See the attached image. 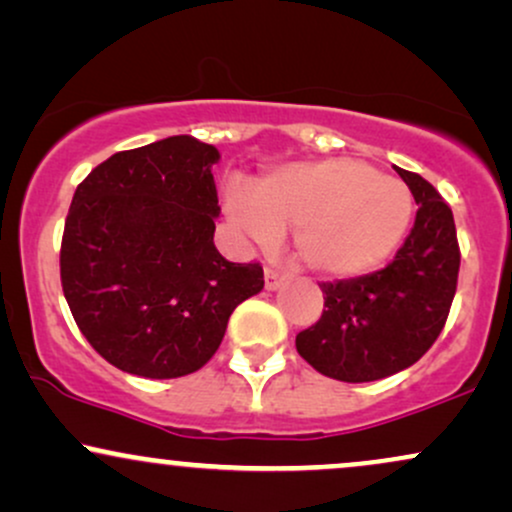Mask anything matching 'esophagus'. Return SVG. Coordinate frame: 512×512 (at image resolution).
<instances>
[{
  "instance_id": "obj_1",
  "label": "esophagus",
  "mask_w": 512,
  "mask_h": 512,
  "mask_svg": "<svg viewBox=\"0 0 512 512\" xmlns=\"http://www.w3.org/2000/svg\"><path fill=\"white\" fill-rule=\"evenodd\" d=\"M288 276L291 274L283 272L279 267H267L264 269V286H267V291H276V288L288 281Z\"/></svg>"
}]
</instances>
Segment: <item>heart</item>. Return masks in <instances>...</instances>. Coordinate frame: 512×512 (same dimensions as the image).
Here are the masks:
<instances>
[{
    "instance_id": "heart-1",
    "label": "heart",
    "mask_w": 512,
    "mask_h": 512,
    "mask_svg": "<svg viewBox=\"0 0 512 512\" xmlns=\"http://www.w3.org/2000/svg\"><path fill=\"white\" fill-rule=\"evenodd\" d=\"M226 207L260 243L295 229L298 262L336 279L372 272L389 260L412 219L408 186L350 157L281 166L252 190L231 183Z\"/></svg>"
}]
</instances>
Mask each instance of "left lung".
I'll return each instance as SVG.
<instances>
[{
    "instance_id": "8db88e82",
    "label": "left lung",
    "mask_w": 512,
    "mask_h": 512,
    "mask_svg": "<svg viewBox=\"0 0 512 512\" xmlns=\"http://www.w3.org/2000/svg\"><path fill=\"white\" fill-rule=\"evenodd\" d=\"M398 176L420 205L410 236L379 272L322 283V317L295 336L300 357L324 377L362 384L415 365L451 312L460 269L453 212L420 174Z\"/></svg>"
}]
</instances>
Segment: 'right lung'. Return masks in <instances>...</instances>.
<instances>
[{
    "instance_id": "right-lung-1",
    "label": "right lung",
    "mask_w": 512,
    "mask_h": 512,
    "mask_svg": "<svg viewBox=\"0 0 512 512\" xmlns=\"http://www.w3.org/2000/svg\"><path fill=\"white\" fill-rule=\"evenodd\" d=\"M217 159V147L171 135L116 152L76 188L61 288L80 334L123 372H197L231 312L264 288L260 262H229L214 248Z\"/></svg>"
}]
</instances>
